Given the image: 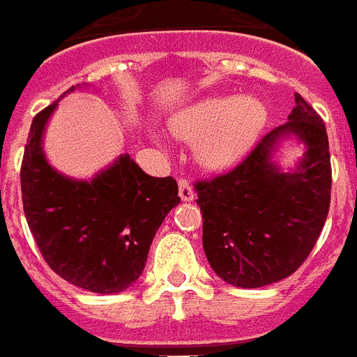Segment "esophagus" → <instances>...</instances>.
I'll use <instances>...</instances> for the list:
<instances>
[{"instance_id": "34e87169", "label": "esophagus", "mask_w": 357, "mask_h": 357, "mask_svg": "<svg viewBox=\"0 0 357 357\" xmlns=\"http://www.w3.org/2000/svg\"><path fill=\"white\" fill-rule=\"evenodd\" d=\"M178 195L184 202H192L195 199V192H193L192 184L186 181V178H181L178 181Z\"/></svg>"}]
</instances>
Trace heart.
Wrapping results in <instances>:
<instances>
[{
    "label": "heart",
    "mask_w": 357,
    "mask_h": 357,
    "mask_svg": "<svg viewBox=\"0 0 357 357\" xmlns=\"http://www.w3.org/2000/svg\"><path fill=\"white\" fill-rule=\"evenodd\" d=\"M267 107L252 96H215L195 102L171 119L178 138L197 144L208 167H228L256 144L267 125Z\"/></svg>",
    "instance_id": "b5f03b06"
}]
</instances>
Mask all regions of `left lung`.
I'll return each mask as SVG.
<instances>
[{
	"label": "left lung",
	"instance_id": "1",
	"mask_svg": "<svg viewBox=\"0 0 357 357\" xmlns=\"http://www.w3.org/2000/svg\"><path fill=\"white\" fill-rule=\"evenodd\" d=\"M287 123L259 139L238 167L197 182L202 247L213 273L236 287H264L293 275L317 243L326 221L332 165L323 119L302 96ZM296 139L305 153L282 170L274 153Z\"/></svg>",
	"mask_w": 357,
	"mask_h": 357
}]
</instances>
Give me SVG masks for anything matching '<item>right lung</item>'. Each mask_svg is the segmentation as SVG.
Instances as JSON below:
<instances>
[{
  "label": "right lung",
  "mask_w": 357,
  "mask_h": 357,
  "mask_svg": "<svg viewBox=\"0 0 357 357\" xmlns=\"http://www.w3.org/2000/svg\"><path fill=\"white\" fill-rule=\"evenodd\" d=\"M71 86L66 93L73 92ZM59 101L36 114L22 160L27 225L51 269L86 291H125L144 273L162 221L181 202L173 176L144 173L127 153L88 181L62 175L44 153Z\"/></svg>",
  "instance_id": "right-lung-1"
}]
</instances>
